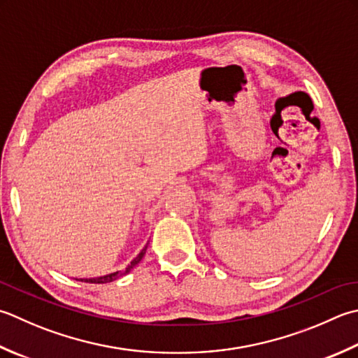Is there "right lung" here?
Segmentation results:
<instances>
[{
    "label": "right lung",
    "instance_id": "add662e5",
    "mask_svg": "<svg viewBox=\"0 0 358 358\" xmlns=\"http://www.w3.org/2000/svg\"><path fill=\"white\" fill-rule=\"evenodd\" d=\"M145 250H147V247H144L143 250H141V253H139L135 259H133V261L127 265V267H125V270H122V271H115V273H110V275H105V276H99V278H90V279H79V281H85V282H91V284H107V282H113V281H116V279H119V278H122L124 275H127V273L135 267V265H138L139 264V261H141V259L144 257V255H145Z\"/></svg>",
    "mask_w": 358,
    "mask_h": 358
}]
</instances>
